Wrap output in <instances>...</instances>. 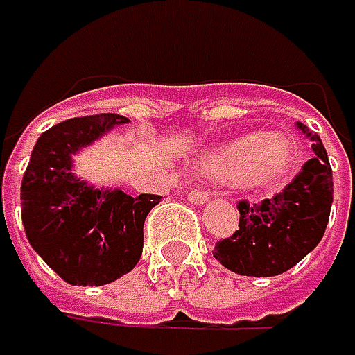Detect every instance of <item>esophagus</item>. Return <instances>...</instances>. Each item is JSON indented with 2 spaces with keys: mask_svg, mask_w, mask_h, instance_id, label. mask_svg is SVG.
Segmentation results:
<instances>
[{
  "mask_svg": "<svg viewBox=\"0 0 355 355\" xmlns=\"http://www.w3.org/2000/svg\"><path fill=\"white\" fill-rule=\"evenodd\" d=\"M188 200L194 202V205H202L205 200H209V192L202 190V188H192V190L188 192Z\"/></svg>",
  "mask_w": 355,
  "mask_h": 355,
  "instance_id": "34e87169",
  "label": "esophagus"
}]
</instances>
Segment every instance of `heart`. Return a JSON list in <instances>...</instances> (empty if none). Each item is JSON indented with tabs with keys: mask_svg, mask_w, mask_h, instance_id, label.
Instances as JSON below:
<instances>
[{
	"mask_svg": "<svg viewBox=\"0 0 355 355\" xmlns=\"http://www.w3.org/2000/svg\"><path fill=\"white\" fill-rule=\"evenodd\" d=\"M295 163V144L284 136L245 134L207 153L200 171L221 182L270 186L288 175Z\"/></svg>",
	"mask_w": 355,
	"mask_h": 355,
	"instance_id": "b5f03b06",
	"label": "heart"
}]
</instances>
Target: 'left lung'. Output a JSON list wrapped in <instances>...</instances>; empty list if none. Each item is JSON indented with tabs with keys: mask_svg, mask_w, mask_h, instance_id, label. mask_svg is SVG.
I'll list each match as a JSON object with an SVG mask.
<instances>
[{
	"mask_svg": "<svg viewBox=\"0 0 355 355\" xmlns=\"http://www.w3.org/2000/svg\"><path fill=\"white\" fill-rule=\"evenodd\" d=\"M295 127L312 142V159L272 198L239 200V230L215 243L213 257L241 276L284 274L324 236L333 205L331 163L320 138L303 123Z\"/></svg>",
	"mask_w": 355,
	"mask_h": 355,
	"instance_id": "obj_1",
	"label": "left lung"
}]
</instances>
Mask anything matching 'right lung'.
<instances>
[{"label": "right lung", "instance_id": "1", "mask_svg": "<svg viewBox=\"0 0 355 355\" xmlns=\"http://www.w3.org/2000/svg\"><path fill=\"white\" fill-rule=\"evenodd\" d=\"M114 112L62 121L39 136L20 186L22 226L31 247L64 282L102 286L142 257L144 219L161 196L96 190L73 171V155L114 125Z\"/></svg>", "mask_w": 355, "mask_h": 355}]
</instances>
